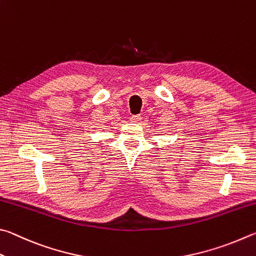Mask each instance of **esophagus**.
Listing matches in <instances>:
<instances>
[{
    "instance_id": "1",
    "label": "esophagus",
    "mask_w": 256,
    "mask_h": 256,
    "mask_svg": "<svg viewBox=\"0 0 256 256\" xmlns=\"http://www.w3.org/2000/svg\"><path fill=\"white\" fill-rule=\"evenodd\" d=\"M130 120L132 121V122H140V121L142 120V116H140V114L132 116H130Z\"/></svg>"
}]
</instances>
